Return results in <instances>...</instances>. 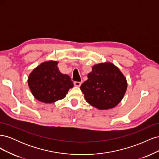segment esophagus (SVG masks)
<instances>
[{
    "instance_id": "1",
    "label": "esophagus",
    "mask_w": 159,
    "mask_h": 159,
    "mask_svg": "<svg viewBox=\"0 0 159 159\" xmlns=\"http://www.w3.org/2000/svg\"><path fill=\"white\" fill-rule=\"evenodd\" d=\"M74 84L75 86H77V87H80V86L81 84V83L80 82V81H74Z\"/></svg>"
}]
</instances>
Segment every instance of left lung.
<instances>
[{"instance_id":"obj_1","label":"left lung","mask_w":159,"mask_h":159,"mask_svg":"<svg viewBox=\"0 0 159 159\" xmlns=\"http://www.w3.org/2000/svg\"><path fill=\"white\" fill-rule=\"evenodd\" d=\"M125 77L112 63H102L92 67L88 80L80 86L88 103L101 110L115 107L126 92Z\"/></svg>"}]
</instances>
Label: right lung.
<instances>
[{
	"mask_svg": "<svg viewBox=\"0 0 159 159\" xmlns=\"http://www.w3.org/2000/svg\"><path fill=\"white\" fill-rule=\"evenodd\" d=\"M57 64L56 61L43 62L28 77V84L31 92L41 102L51 103L63 99L69 89L74 87L70 77L61 73Z\"/></svg>",
	"mask_w": 159,
	"mask_h": 159,
	"instance_id": "obj_1",
	"label": "right lung"
}]
</instances>
